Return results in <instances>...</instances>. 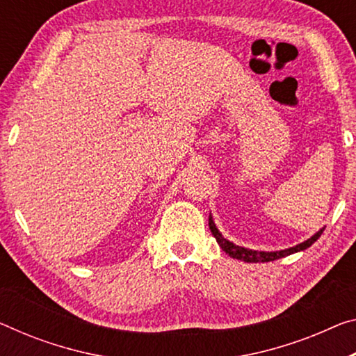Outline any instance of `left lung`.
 I'll use <instances>...</instances> for the list:
<instances>
[{
    "instance_id": "obj_1",
    "label": "left lung",
    "mask_w": 356,
    "mask_h": 356,
    "mask_svg": "<svg viewBox=\"0 0 356 356\" xmlns=\"http://www.w3.org/2000/svg\"><path fill=\"white\" fill-rule=\"evenodd\" d=\"M209 226H210L211 234L215 235L216 242L220 243V247L224 251H226V253L231 256V258L242 259L245 262H269V261H275V259L285 258V256L296 253V251L309 248L312 243H315L316 240H318L321 232H323V229H321V231L316 232L314 237H310L309 240H305V242L299 243V245H296V247H293V248H288V250H282V251H254V250H247V248H243V247H237V245H234L232 242H229V240L224 238L222 235L220 234V231H218V229H216L215 222H213V220H211V216H210V220H209Z\"/></svg>"
}]
</instances>
